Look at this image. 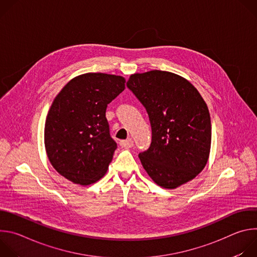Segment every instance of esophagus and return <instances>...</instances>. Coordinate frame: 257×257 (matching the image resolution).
Wrapping results in <instances>:
<instances>
[{
  "label": "esophagus",
  "instance_id": "obj_1",
  "mask_svg": "<svg viewBox=\"0 0 257 257\" xmlns=\"http://www.w3.org/2000/svg\"><path fill=\"white\" fill-rule=\"evenodd\" d=\"M133 140H132V138H128V139H126V140H122V141H120V145L122 146V148H124V149H131L132 146H133Z\"/></svg>",
  "mask_w": 257,
  "mask_h": 257
}]
</instances>
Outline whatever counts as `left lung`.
Masks as SVG:
<instances>
[{"mask_svg":"<svg viewBox=\"0 0 257 257\" xmlns=\"http://www.w3.org/2000/svg\"><path fill=\"white\" fill-rule=\"evenodd\" d=\"M149 114L150 149L138 155L149 176L163 188L175 189L205 167L211 142L207 105L198 90L174 73H135L127 81Z\"/></svg>","mask_w":257,"mask_h":257,"instance_id":"left-lung-1","label":"left lung"}]
</instances>
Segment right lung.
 <instances>
[{"label":"right lung","instance_id":"right-lung-1","mask_svg":"<svg viewBox=\"0 0 257 257\" xmlns=\"http://www.w3.org/2000/svg\"><path fill=\"white\" fill-rule=\"evenodd\" d=\"M125 78L86 73L55 97L45 125V146L54 169L69 181L89 185L104 176L117 143L109 135L107 104L125 89Z\"/></svg>","mask_w":257,"mask_h":257}]
</instances>
